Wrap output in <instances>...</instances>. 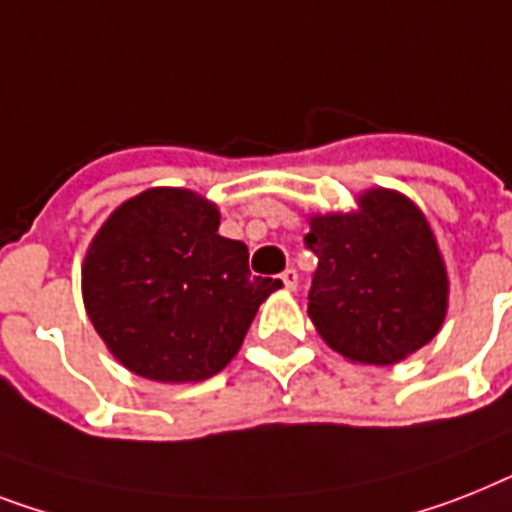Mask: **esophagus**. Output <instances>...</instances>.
<instances>
[{"label":"esophagus","mask_w":512,"mask_h":512,"mask_svg":"<svg viewBox=\"0 0 512 512\" xmlns=\"http://www.w3.org/2000/svg\"><path fill=\"white\" fill-rule=\"evenodd\" d=\"M281 281H284V286L289 292H294V289H297V270L286 268L284 273H281Z\"/></svg>","instance_id":"34e87169"}]
</instances>
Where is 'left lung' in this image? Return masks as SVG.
Returning <instances> with one entry per match:
<instances>
[{
	"label": "left lung",
	"mask_w": 512,
	"mask_h": 512,
	"mask_svg": "<svg viewBox=\"0 0 512 512\" xmlns=\"http://www.w3.org/2000/svg\"><path fill=\"white\" fill-rule=\"evenodd\" d=\"M318 270L307 315L334 352L394 365L439 334L450 278L429 220L394 189H365L350 213L310 215Z\"/></svg>",
	"instance_id": "8db88e82"
}]
</instances>
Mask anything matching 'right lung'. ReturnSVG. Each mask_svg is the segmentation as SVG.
<instances>
[{"mask_svg": "<svg viewBox=\"0 0 512 512\" xmlns=\"http://www.w3.org/2000/svg\"><path fill=\"white\" fill-rule=\"evenodd\" d=\"M197 191L155 186L115 207L81 265L83 307L123 368L160 384L205 381L242 347L281 289L249 273L247 244L218 234Z\"/></svg>", "mask_w": 512, "mask_h": 512, "instance_id": "right-lung-1", "label": "right lung"}]
</instances>
